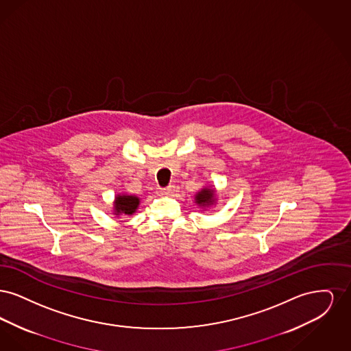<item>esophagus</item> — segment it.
<instances>
[{
  "instance_id": "1",
  "label": "esophagus",
  "mask_w": 351,
  "mask_h": 351,
  "mask_svg": "<svg viewBox=\"0 0 351 351\" xmlns=\"http://www.w3.org/2000/svg\"><path fill=\"white\" fill-rule=\"evenodd\" d=\"M173 189H175V185H168L166 188H160L159 193L160 195H171L173 192Z\"/></svg>"
}]
</instances>
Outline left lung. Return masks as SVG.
I'll return each instance as SVG.
<instances>
[{
  "label": "left lung",
  "instance_id": "obj_1",
  "mask_svg": "<svg viewBox=\"0 0 351 351\" xmlns=\"http://www.w3.org/2000/svg\"><path fill=\"white\" fill-rule=\"evenodd\" d=\"M215 201V192L212 189H202L196 196V202L199 205H210Z\"/></svg>",
  "mask_w": 351,
  "mask_h": 351
}]
</instances>
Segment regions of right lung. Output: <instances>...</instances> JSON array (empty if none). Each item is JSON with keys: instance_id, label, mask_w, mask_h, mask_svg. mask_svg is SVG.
<instances>
[{"instance_id": "1", "label": "right lung", "mask_w": 351, "mask_h": 351, "mask_svg": "<svg viewBox=\"0 0 351 351\" xmlns=\"http://www.w3.org/2000/svg\"><path fill=\"white\" fill-rule=\"evenodd\" d=\"M139 205V199L135 196H117L116 202H114V208H116V213L114 215H133L135 209Z\"/></svg>"}]
</instances>
